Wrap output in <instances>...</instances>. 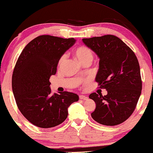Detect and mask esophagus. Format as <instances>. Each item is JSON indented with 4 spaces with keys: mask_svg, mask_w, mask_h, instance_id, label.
<instances>
[{
    "mask_svg": "<svg viewBox=\"0 0 153 153\" xmlns=\"http://www.w3.org/2000/svg\"><path fill=\"white\" fill-rule=\"evenodd\" d=\"M79 97H80V100H87L88 99V97L86 96V95H80V96H79Z\"/></svg>",
    "mask_w": 153,
    "mask_h": 153,
    "instance_id": "obj_1",
    "label": "esophagus"
}]
</instances>
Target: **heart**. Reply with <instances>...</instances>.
<instances>
[{
  "label": "heart",
  "instance_id": "1",
  "mask_svg": "<svg viewBox=\"0 0 153 153\" xmlns=\"http://www.w3.org/2000/svg\"><path fill=\"white\" fill-rule=\"evenodd\" d=\"M75 54L78 60L81 62L82 64L85 63L86 62H92L93 59V53L92 51L89 48L86 46H80L75 51ZM65 60V56L63 55L61 58H60V60H59V65H60L64 60Z\"/></svg>",
  "mask_w": 153,
  "mask_h": 153
}]
</instances>
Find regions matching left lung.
<instances>
[{
    "mask_svg": "<svg viewBox=\"0 0 153 153\" xmlns=\"http://www.w3.org/2000/svg\"><path fill=\"white\" fill-rule=\"evenodd\" d=\"M82 42L100 59L95 81L108 91L104 96L96 93L89 95L96 104L91 117L104 126L120 124L133 113L141 94L137 57L123 40L113 35L83 38Z\"/></svg>",
    "mask_w": 153,
    "mask_h": 153,
    "instance_id": "1",
    "label": "left lung"
}]
</instances>
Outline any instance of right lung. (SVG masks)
I'll use <instances>...</instances> for the list:
<instances>
[{
  "instance_id": "obj_1",
  "label": "right lung",
  "mask_w": 153,
  "mask_h": 153,
  "mask_svg": "<svg viewBox=\"0 0 153 153\" xmlns=\"http://www.w3.org/2000/svg\"><path fill=\"white\" fill-rule=\"evenodd\" d=\"M75 39L43 35L31 40L18 57L12 76V89L21 113L42 128L61 124L68 108L79 100L75 93H51L50 77L55 75L60 58Z\"/></svg>"
}]
</instances>
